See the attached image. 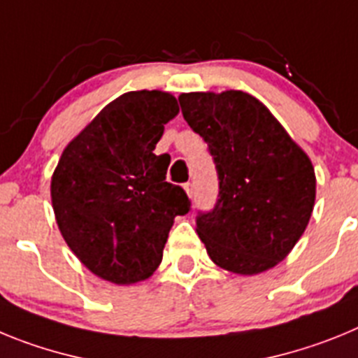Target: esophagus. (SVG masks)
<instances>
[{
    "label": "esophagus",
    "mask_w": 358,
    "mask_h": 358,
    "mask_svg": "<svg viewBox=\"0 0 358 358\" xmlns=\"http://www.w3.org/2000/svg\"><path fill=\"white\" fill-rule=\"evenodd\" d=\"M185 189H186V194H188L189 197H194V194H195V182L194 181L185 182Z\"/></svg>",
    "instance_id": "1"
}]
</instances>
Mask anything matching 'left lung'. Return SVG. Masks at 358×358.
Masks as SVG:
<instances>
[{
    "label": "left lung",
    "instance_id": "left-lung-1",
    "mask_svg": "<svg viewBox=\"0 0 358 358\" xmlns=\"http://www.w3.org/2000/svg\"><path fill=\"white\" fill-rule=\"evenodd\" d=\"M179 103L217 170V202L195 218L208 255L236 274L274 267L301 238L314 210L308 156L251 94L185 93Z\"/></svg>",
    "mask_w": 358,
    "mask_h": 358
}]
</instances>
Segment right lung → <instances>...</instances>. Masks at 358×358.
<instances>
[{"mask_svg":"<svg viewBox=\"0 0 358 358\" xmlns=\"http://www.w3.org/2000/svg\"><path fill=\"white\" fill-rule=\"evenodd\" d=\"M179 115L176 96L131 91L103 107L64 148L52 177L57 224L91 273L118 285L147 280L177 215L192 210L154 148Z\"/></svg>","mask_w":358,"mask_h":358,"instance_id":"1","label":"right lung"}]
</instances>
